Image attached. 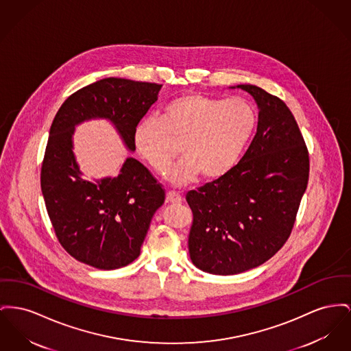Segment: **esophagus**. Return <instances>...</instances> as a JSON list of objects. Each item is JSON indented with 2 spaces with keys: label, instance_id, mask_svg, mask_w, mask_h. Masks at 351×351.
<instances>
[{
  "label": "esophagus",
  "instance_id": "1",
  "mask_svg": "<svg viewBox=\"0 0 351 351\" xmlns=\"http://www.w3.org/2000/svg\"><path fill=\"white\" fill-rule=\"evenodd\" d=\"M183 202V197L178 193V192H173V191H169L167 193V203L169 204H179Z\"/></svg>",
  "mask_w": 351,
  "mask_h": 351
}]
</instances>
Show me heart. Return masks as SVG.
<instances>
[{
	"label": "heart",
	"mask_w": 351,
	"mask_h": 351,
	"mask_svg": "<svg viewBox=\"0 0 351 351\" xmlns=\"http://www.w3.org/2000/svg\"><path fill=\"white\" fill-rule=\"evenodd\" d=\"M253 106L240 98L224 99L203 94H184L165 104L160 119L145 117L135 125L136 152L159 175H165L179 155L169 179L182 186L197 173L219 179L239 163L256 128Z\"/></svg>",
	"instance_id": "obj_1"
}]
</instances>
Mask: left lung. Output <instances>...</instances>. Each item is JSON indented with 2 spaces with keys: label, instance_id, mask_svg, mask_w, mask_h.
<instances>
[{
  "label": "left lung",
  "instance_id": "1",
  "mask_svg": "<svg viewBox=\"0 0 351 351\" xmlns=\"http://www.w3.org/2000/svg\"><path fill=\"white\" fill-rule=\"evenodd\" d=\"M258 108L257 132L227 175L189 191V257L229 276L256 268L288 240L309 179V154L288 106L254 84H237Z\"/></svg>",
  "mask_w": 351,
  "mask_h": 351
}]
</instances>
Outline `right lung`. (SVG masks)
Returning <instances> with one entry per match:
<instances>
[{"label":"right lung","mask_w":351,"mask_h":351,"mask_svg":"<svg viewBox=\"0 0 351 351\" xmlns=\"http://www.w3.org/2000/svg\"><path fill=\"white\" fill-rule=\"evenodd\" d=\"M162 84L104 78L70 95L49 132L41 189L47 215L66 252L104 270L132 263L139 254L165 189L135 158H125L117 176L88 180L74 154L77 125L104 119L130 152L134 128L158 101Z\"/></svg>","instance_id":"1"}]
</instances>
